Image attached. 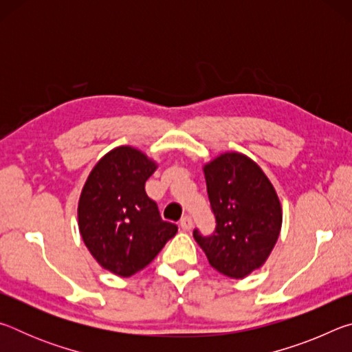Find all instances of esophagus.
Here are the masks:
<instances>
[{
  "label": "esophagus",
  "mask_w": 352,
  "mask_h": 352,
  "mask_svg": "<svg viewBox=\"0 0 352 352\" xmlns=\"http://www.w3.org/2000/svg\"><path fill=\"white\" fill-rule=\"evenodd\" d=\"M180 226L184 231H189L190 228H192V219H190L189 216H183L180 220Z\"/></svg>",
  "instance_id": "34e87169"
}]
</instances>
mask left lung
I'll return each mask as SVG.
<instances>
[{
    "instance_id": "obj_1",
    "label": "left lung",
    "mask_w": 352,
    "mask_h": 352,
    "mask_svg": "<svg viewBox=\"0 0 352 352\" xmlns=\"http://www.w3.org/2000/svg\"><path fill=\"white\" fill-rule=\"evenodd\" d=\"M204 172L216 230L204 236L195 228L194 239L219 273L243 278L264 264L278 241L283 212L276 190L242 153H222Z\"/></svg>"
}]
</instances>
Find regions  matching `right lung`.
Returning a JSON list of instances; mask_svg holds the SVG:
<instances>
[{"mask_svg": "<svg viewBox=\"0 0 352 352\" xmlns=\"http://www.w3.org/2000/svg\"><path fill=\"white\" fill-rule=\"evenodd\" d=\"M157 164L138 148L110 151L88 175L77 217L87 248L100 265L118 276H132L151 264L178 226L162 219L146 194Z\"/></svg>", "mask_w": 352, "mask_h": 352, "instance_id": "obj_1", "label": "right lung"}]
</instances>
